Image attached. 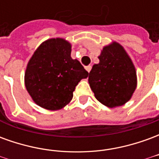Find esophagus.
I'll use <instances>...</instances> for the list:
<instances>
[{
    "instance_id": "obj_1",
    "label": "esophagus",
    "mask_w": 159,
    "mask_h": 159,
    "mask_svg": "<svg viewBox=\"0 0 159 159\" xmlns=\"http://www.w3.org/2000/svg\"><path fill=\"white\" fill-rule=\"evenodd\" d=\"M85 69H86V70L88 71V72H89L90 70H91V66H85Z\"/></svg>"
}]
</instances>
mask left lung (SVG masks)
<instances>
[{"label":"left lung","mask_w":159,"mask_h":159,"mask_svg":"<svg viewBox=\"0 0 159 159\" xmlns=\"http://www.w3.org/2000/svg\"><path fill=\"white\" fill-rule=\"evenodd\" d=\"M98 58L100 62L93 65L89 76L90 88L104 106L121 107L131 99L136 89L135 67L117 42L105 46Z\"/></svg>","instance_id":"8db88e82"}]
</instances>
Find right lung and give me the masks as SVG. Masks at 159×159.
I'll return each mask as SVG.
<instances>
[{
  "label": "right lung",
  "mask_w": 159,
  "mask_h": 159,
  "mask_svg": "<svg viewBox=\"0 0 159 159\" xmlns=\"http://www.w3.org/2000/svg\"><path fill=\"white\" fill-rule=\"evenodd\" d=\"M71 44L51 38L36 48L26 66L25 84L33 101L49 111L62 109L70 102L73 91L89 72L70 57Z\"/></svg>",
  "instance_id": "1"
}]
</instances>
